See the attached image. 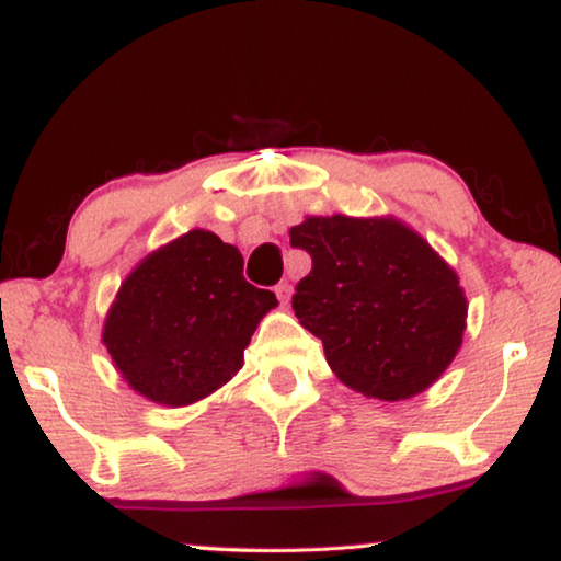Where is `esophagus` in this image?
<instances>
[{"label":"esophagus","instance_id":"1","mask_svg":"<svg viewBox=\"0 0 561 561\" xmlns=\"http://www.w3.org/2000/svg\"><path fill=\"white\" fill-rule=\"evenodd\" d=\"M274 291H277V297H279L282 305H287L289 299H291V284L289 282H279L277 287H274Z\"/></svg>","mask_w":561,"mask_h":561}]
</instances>
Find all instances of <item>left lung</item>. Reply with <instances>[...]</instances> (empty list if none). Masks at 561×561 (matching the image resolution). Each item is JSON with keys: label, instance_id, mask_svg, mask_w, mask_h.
Wrapping results in <instances>:
<instances>
[{"label": "left lung", "instance_id": "1", "mask_svg": "<svg viewBox=\"0 0 561 561\" xmlns=\"http://www.w3.org/2000/svg\"><path fill=\"white\" fill-rule=\"evenodd\" d=\"M312 256L291 309L322 340L332 373L365 398H413L436 382L463 342L456 272L398 219L307 216L289 231Z\"/></svg>", "mask_w": 561, "mask_h": 561}]
</instances>
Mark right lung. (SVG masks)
<instances>
[{
	"instance_id": "obj_1",
	"label": "right lung",
	"mask_w": 561,
	"mask_h": 561,
	"mask_svg": "<svg viewBox=\"0 0 561 561\" xmlns=\"http://www.w3.org/2000/svg\"><path fill=\"white\" fill-rule=\"evenodd\" d=\"M270 289L244 279V256L214 231L194 229L148 254L121 284L103 342L128 386L181 408L211 396L244 365Z\"/></svg>"
}]
</instances>
